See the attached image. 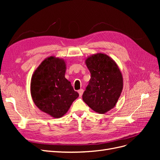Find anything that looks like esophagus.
<instances>
[{"label": "esophagus", "instance_id": "1", "mask_svg": "<svg viewBox=\"0 0 160 160\" xmlns=\"http://www.w3.org/2000/svg\"><path fill=\"white\" fill-rule=\"evenodd\" d=\"M78 93H79V96L81 97L82 95H83V89H79V90L78 91Z\"/></svg>", "mask_w": 160, "mask_h": 160}]
</instances>
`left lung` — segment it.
<instances>
[{
  "instance_id": "obj_1",
  "label": "left lung",
  "mask_w": 160,
  "mask_h": 160,
  "mask_svg": "<svg viewBox=\"0 0 160 160\" xmlns=\"http://www.w3.org/2000/svg\"><path fill=\"white\" fill-rule=\"evenodd\" d=\"M85 64L91 73L83 100L95 112L104 114L117 103L123 90V77L115 61L105 53L89 56Z\"/></svg>"
}]
</instances>
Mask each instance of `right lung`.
<instances>
[{"label":"right lung","instance_id":"obj_1","mask_svg":"<svg viewBox=\"0 0 160 160\" xmlns=\"http://www.w3.org/2000/svg\"><path fill=\"white\" fill-rule=\"evenodd\" d=\"M63 59L51 56L43 60L34 71L31 81V94L34 103L41 111L54 118L62 117L78 98L65 77Z\"/></svg>","mask_w":160,"mask_h":160}]
</instances>
